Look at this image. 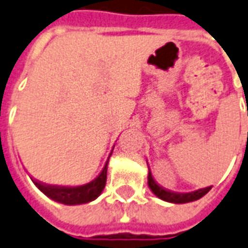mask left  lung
Here are the masks:
<instances>
[{
    "label": "left lung",
    "instance_id": "left-lung-1",
    "mask_svg": "<svg viewBox=\"0 0 248 248\" xmlns=\"http://www.w3.org/2000/svg\"><path fill=\"white\" fill-rule=\"evenodd\" d=\"M148 184L149 188L152 189V192L154 193L155 196L159 197L161 200H165V202H174V204H186V202H195V200H199V199H202L205 193L209 192L210 189V187H206L188 193L171 192V191H167L165 188L159 187V186L154 182L152 174H150V171H149L148 174Z\"/></svg>",
    "mask_w": 248,
    "mask_h": 248
}]
</instances>
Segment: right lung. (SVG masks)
Returning <instances> with one entry per match:
<instances>
[{
    "mask_svg": "<svg viewBox=\"0 0 248 248\" xmlns=\"http://www.w3.org/2000/svg\"><path fill=\"white\" fill-rule=\"evenodd\" d=\"M112 154V153H111ZM109 154V157H111ZM108 157V159H109ZM108 159L104 165L103 170L96 176L95 179L91 180L90 183L78 186V187H65V186H48V184L40 183L38 180H33V184L42 191L46 196L57 202L65 204V205H78V204H86L93 200H95L99 196L106 186L107 180V166Z\"/></svg>",
    "mask_w": 248,
    "mask_h": 248,
    "instance_id": "obj_1",
    "label": "right lung"
}]
</instances>
